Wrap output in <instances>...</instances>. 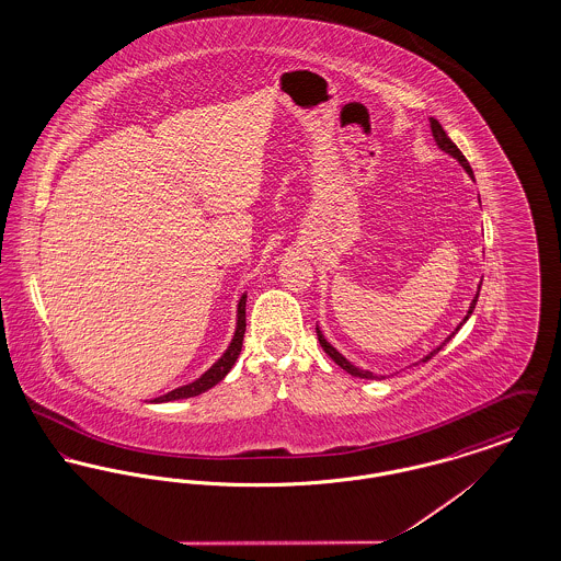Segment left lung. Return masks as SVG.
Masks as SVG:
<instances>
[{
	"label": "left lung",
	"mask_w": 561,
	"mask_h": 561,
	"mask_svg": "<svg viewBox=\"0 0 561 561\" xmlns=\"http://www.w3.org/2000/svg\"><path fill=\"white\" fill-rule=\"evenodd\" d=\"M428 124H431V133H433V140H435V145L444 151V153H448L450 158H454V160L458 161L460 165H462V170L471 176V181L476 183V176H473V170H471V165H469V161H467V158L460 153V149L454 145L453 140L448 138V134H446V130L442 128V124L435 119V117H428ZM480 288H481V282L478 284V293H476V296H473V300H471V305H469V309H467V316L462 318V321L454 328L453 334L439 345V347L433 348V351H428L427 355L421 359V362H428L435 353H439L442 348L446 347V343L453 339L454 334L460 330V325L465 323V321L469 320L471 318V313H473V309H476V302H478V296H480ZM318 330V341H320L321 348L334 359V364H339L343 370H347L351 376H355V378H385V376H376V374L370 373V370H364V368H357V366H353L351 362H348L347 357L339 351L336 347H332L330 343H328V339L323 336V332H321L320 325L316 328ZM414 366H419V362L414 364Z\"/></svg>",
	"instance_id": "obj_1"
}]
</instances>
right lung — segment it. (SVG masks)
<instances>
[{
    "mask_svg": "<svg viewBox=\"0 0 561 561\" xmlns=\"http://www.w3.org/2000/svg\"><path fill=\"white\" fill-rule=\"evenodd\" d=\"M245 298L248 293H243L238 300V311H236V332L233 339L229 343V347L225 348V353L214 362L213 366L202 374L199 378H195L193 382L176 387L168 393H163L160 398L151 400V403H165V401L187 400V398H195L202 396L204 391L213 389L214 385H218L227 374L231 373L233 364L240 357L241 343H243V334H245Z\"/></svg>",
    "mask_w": 561,
    "mask_h": 561,
    "instance_id": "add662e5",
    "label": "right lung"
}]
</instances>
